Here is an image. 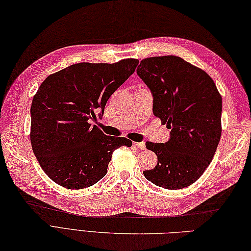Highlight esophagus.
<instances>
[{"mask_svg":"<svg viewBox=\"0 0 251 251\" xmlns=\"http://www.w3.org/2000/svg\"><path fill=\"white\" fill-rule=\"evenodd\" d=\"M133 145L135 146L138 150H145L146 149L145 143H133Z\"/></svg>","mask_w":251,"mask_h":251,"instance_id":"34e87169","label":"esophagus"}]
</instances>
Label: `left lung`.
<instances>
[{
  "label": "left lung",
  "mask_w": 251,
  "mask_h": 251,
  "mask_svg": "<svg viewBox=\"0 0 251 251\" xmlns=\"http://www.w3.org/2000/svg\"><path fill=\"white\" fill-rule=\"evenodd\" d=\"M137 75L153 96L154 116L172 130L167 143H146L157 155V164L144 176L166 189L189 186L202 176L216 152L222 135V96L205 71L175 55L143 59Z\"/></svg>",
  "instance_id": "8db88e82"
}]
</instances>
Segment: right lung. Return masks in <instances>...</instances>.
I'll return each mask as SVG.
<instances>
[{"label": "right lung", "mask_w": 251, "mask_h": 251, "mask_svg": "<svg viewBox=\"0 0 251 251\" xmlns=\"http://www.w3.org/2000/svg\"><path fill=\"white\" fill-rule=\"evenodd\" d=\"M138 60L78 63L49 75L30 106V144L46 175L69 189L89 187L107 173L114 150L131 147L126 137L107 136L88 120L135 71Z\"/></svg>", "instance_id": "add662e5"}]
</instances>
